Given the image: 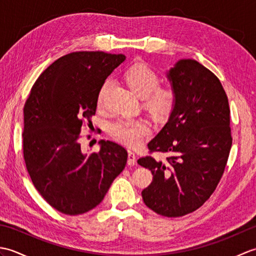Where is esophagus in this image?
Masks as SVG:
<instances>
[{"mask_svg":"<svg viewBox=\"0 0 256 256\" xmlns=\"http://www.w3.org/2000/svg\"><path fill=\"white\" fill-rule=\"evenodd\" d=\"M128 164L130 166H134L136 165V155H135L133 152L128 150Z\"/></svg>","mask_w":256,"mask_h":256,"instance_id":"34e87169","label":"esophagus"}]
</instances>
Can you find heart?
I'll list each match as a JSON object with an SVG mask.
<instances>
[{
    "label": "heart",
    "mask_w": 256,
    "mask_h": 256,
    "mask_svg": "<svg viewBox=\"0 0 256 256\" xmlns=\"http://www.w3.org/2000/svg\"><path fill=\"white\" fill-rule=\"evenodd\" d=\"M125 80L135 94L143 96L146 106L157 116H165L175 104L176 94L170 86H158L160 77L150 66L143 62H136L125 72ZM111 81L106 80L102 84L98 94V104L101 106L104 100L106 92ZM150 125L143 118L121 120L110 126L112 136L120 143L128 146L140 144L144 136L150 134Z\"/></svg>",
    "instance_id": "obj_1"
}]
</instances>
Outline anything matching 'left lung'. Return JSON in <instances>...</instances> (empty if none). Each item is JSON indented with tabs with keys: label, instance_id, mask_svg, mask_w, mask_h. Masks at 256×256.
<instances>
[{
	"label": "left lung",
	"instance_id": "1",
	"mask_svg": "<svg viewBox=\"0 0 256 256\" xmlns=\"http://www.w3.org/2000/svg\"><path fill=\"white\" fill-rule=\"evenodd\" d=\"M176 100L165 126L148 144L150 153L170 154L138 160L153 174L142 192L145 204L170 218L200 208L224 175L232 145L230 108L216 76L194 59H180L167 72Z\"/></svg>",
	"mask_w": 256,
	"mask_h": 256
}]
</instances>
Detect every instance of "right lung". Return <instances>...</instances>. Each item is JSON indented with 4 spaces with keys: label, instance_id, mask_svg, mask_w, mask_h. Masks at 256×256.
Masks as SVG:
<instances>
[{
    "label": "right lung",
    "instance_id": "1",
    "mask_svg": "<svg viewBox=\"0 0 256 256\" xmlns=\"http://www.w3.org/2000/svg\"><path fill=\"white\" fill-rule=\"evenodd\" d=\"M122 54L76 52L54 62L32 86L24 106L23 153L32 184L52 208L77 216L96 208L128 160L123 146L100 140L81 148V128L96 114L106 79Z\"/></svg>",
    "mask_w": 256,
    "mask_h": 256
}]
</instances>
